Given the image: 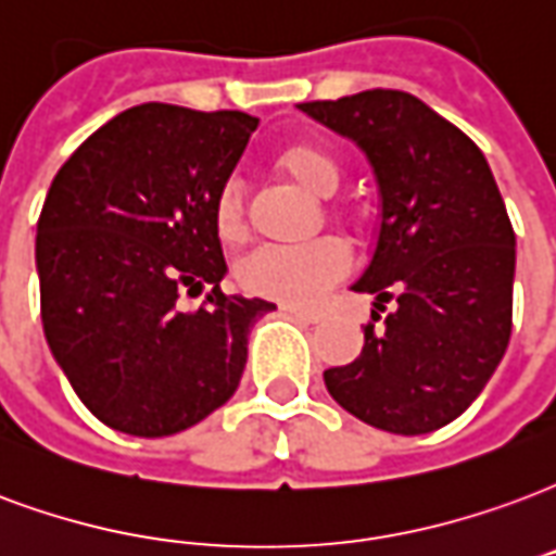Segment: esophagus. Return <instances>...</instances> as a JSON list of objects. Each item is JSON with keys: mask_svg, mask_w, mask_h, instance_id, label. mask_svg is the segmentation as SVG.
Returning <instances> with one entry per match:
<instances>
[{"mask_svg": "<svg viewBox=\"0 0 556 556\" xmlns=\"http://www.w3.org/2000/svg\"><path fill=\"white\" fill-rule=\"evenodd\" d=\"M282 312H286V315H294V318L300 320H309V324L324 318L318 309H303V306H291V303H282Z\"/></svg>", "mask_w": 556, "mask_h": 556, "instance_id": "1", "label": "esophagus"}]
</instances>
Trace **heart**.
I'll return each mask as SVG.
<instances>
[{
  "label": "heart",
  "mask_w": 556,
  "mask_h": 556,
  "mask_svg": "<svg viewBox=\"0 0 556 556\" xmlns=\"http://www.w3.org/2000/svg\"><path fill=\"white\" fill-rule=\"evenodd\" d=\"M282 174H289L300 188L315 197H330L339 188L341 170L327 147L312 141L291 143L277 155ZM215 226L224 241L244 238V205L241 185L236 179L220 185L215 197ZM351 267V250L332 236L312 238L303 244L256 247L238 262V282L262 298L286 303H312Z\"/></svg>",
  "instance_id": "obj_1"
}]
</instances>
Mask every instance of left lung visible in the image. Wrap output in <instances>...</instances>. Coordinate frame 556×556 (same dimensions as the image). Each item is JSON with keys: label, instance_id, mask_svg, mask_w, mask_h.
I'll use <instances>...</instances> for the list:
<instances>
[{"label": "left lung", "instance_id": "1", "mask_svg": "<svg viewBox=\"0 0 556 556\" xmlns=\"http://www.w3.org/2000/svg\"><path fill=\"white\" fill-rule=\"evenodd\" d=\"M298 109L368 155L382 208L371 262L351 286L377 312L359 356L324 371L327 392L377 430L433 433L466 413L509 344L516 232L495 176L466 131L404 90Z\"/></svg>", "mask_w": 556, "mask_h": 556}]
</instances>
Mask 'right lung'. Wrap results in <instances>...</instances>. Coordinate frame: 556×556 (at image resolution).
I'll use <instances>...</instances> for the list:
<instances>
[{"instance_id": "1", "label": "right lung", "mask_w": 556, "mask_h": 556, "mask_svg": "<svg viewBox=\"0 0 556 556\" xmlns=\"http://www.w3.org/2000/svg\"><path fill=\"white\" fill-rule=\"evenodd\" d=\"M258 121L244 111L143 102L70 155L37 220L49 351L111 430L194 427L236 394L267 300L224 294L215 197ZM213 289L200 311L182 293Z\"/></svg>"}]
</instances>
